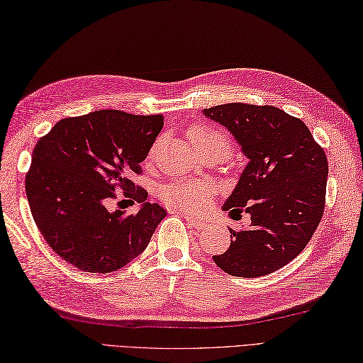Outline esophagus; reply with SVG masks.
I'll return each instance as SVG.
<instances>
[{"mask_svg": "<svg viewBox=\"0 0 363 363\" xmlns=\"http://www.w3.org/2000/svg\"><path fill=\"white\" fill-rule=\"evenodd\" d=\"M183 219L188 222V225H189L191 228H196V230L205 228V222L197 220V219H194V217H191V216H188V214H183Z\"/></svg>", "mask_w": 363, "mask_h": 363, "instance_id": "34e87169", "label": "esophagus"}]
</instances>
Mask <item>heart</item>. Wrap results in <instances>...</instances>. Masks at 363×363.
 <instances>
[{"label":"heart","instance_id":"heart-1","mask_svg":"<svg viewBox=\"0 0 363 363\" xmlns=\"http://www.w3.org/2000/svg\"><path fill=\"white\" fill-rule=\"evenodd\" d=\"M188 136L200 154H209L217 152L227 157L231 150V141L227 133L217 130L205 124L194 125L188 130ZM161 196L166 203L177 206L184 211L199 213L211 203L213 188L203 183H188V182H175L167 184L161 191Z\"/></svg>","mask_w":363,"mask_h":363}]
</instances>
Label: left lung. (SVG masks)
Wrapping results in <instances>:
<instances>
[{
    "mask_svg": "<svg viewBox=\"0 0 363 363\" xmlns=\"http://www.w3.org/2000/svg\"><path fill=\"white\" fill-rule=\"evenodd\" d=\"M203 115L228 128L248 163L225 211H245L252 225L230 228L231 244L213 256L240 278L269 275L308 245L325 211L328 158L300 118L278 107L231 102Z\"/></svg>",
    "mask_w": 363,
    "mask_h": 363,
    "instance_id": "8db88e82",
    "label": "left lung"
}]
</instances>
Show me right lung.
I'll list each match as a JSON object with an SVG mask.
<instances>
[{
	"instance_id": "obj_1",
	"label": "right lung",
	"mask_w": 363,
	"mask_h": 363,
	"mask_svg": "<svg viewBox=\"0 0 363 363\" xmlns=\"http://www.w3.org/2000/svg\"><path fill=\"white\" fill-rule=\"evenodd\" d=\"M161 115L99 110L65 118L40 138L26 174V196L37 228L74 267L110 273L144 252L166 209L146 202L133 183L163 128ZM138 201L135 215L110 212L114 189Z\"/></svg>"
}]
</instances>
